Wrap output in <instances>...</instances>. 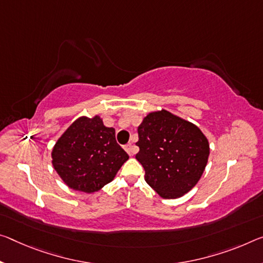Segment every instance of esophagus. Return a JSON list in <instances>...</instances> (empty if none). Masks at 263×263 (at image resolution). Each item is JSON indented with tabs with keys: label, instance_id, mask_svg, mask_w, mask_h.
Segmentation results:
<instances>
[{
	"label": "esophagus",
	"instance_id": "esophagus-1",
	"mask_svg": "<svg viewBox=\"0 0 263 263\" xmlns=\"http://www.w3.org/2000/svg\"><path fill=\"white\" fill-rule=\"evenodd\" d=\"M124 149L127 152L128 156H133V145L132 144H126V145H125Z\"/></svg>",
	"mask_w": 263,
	"mask_h": 263
}]
</instances>
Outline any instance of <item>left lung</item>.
Segmentation results:
<instances>
[{
	"mask_svg": "<svg viewBox=\"0 0 263 263\" xmlns=\"http://www.w3.org/2000/svg\"><path fill=\"white\" fill-rule=\"evenodd\" d=\"M136 154L145 181L164 199H177L193 189L206 168L210 143L197 125L171 114L152 111L138 126Z\"/></svg>",
	"mask_w": 263,
	"mask_h": 263,
	"instance_id": "left-lung-1",
	"label": "left lung"
}]
</instances>
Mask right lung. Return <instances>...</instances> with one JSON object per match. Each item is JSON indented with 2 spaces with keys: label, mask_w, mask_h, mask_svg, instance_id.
Masks as SVG:
<instances>
[{
  "label": "right lung",
  "mask_w": 263,
  "mask_h": 263,
  "mask_svg": "<svg viewBox=\"0 0 263 263\" xmlns=\"http://www.w3.org/2000/svg\"><path fill=\"white\" fill-rule=\"evenodd\" d=\"M51 158L66 186L90 194L114 180L128 156L117 144L115 128L96 115L74 120L53 145Z\"/></svg>",
  "instance_id": "1"
}]
</instances>
